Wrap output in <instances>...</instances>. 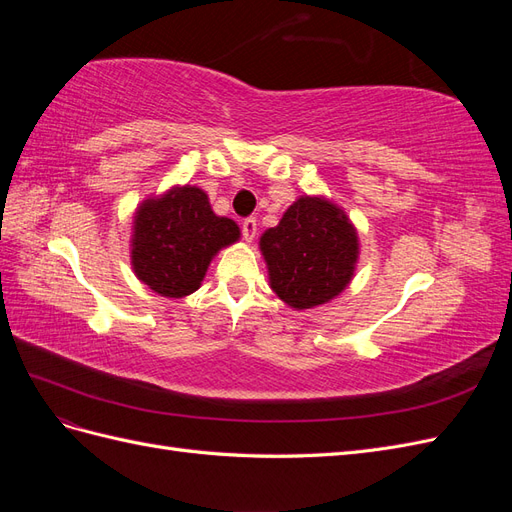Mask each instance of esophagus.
Here are the masks:
<instances>
[{"mask_svg": "<svg viewBox=\"0 0 512 512\" xmlns=\"http://www.w3.org/2000/svg\"><path fill=\"white\" fill-rule=\"evenodd\" d=\"M241 230H243L245 241H252V239L256 237V232H258V222H256V218H245V220L241 222Z\"/></svg>", "mask_w": 512, "mask_h": 512, "instance_id": "esophagus-1", "label": "esophagus"}]
</instances>
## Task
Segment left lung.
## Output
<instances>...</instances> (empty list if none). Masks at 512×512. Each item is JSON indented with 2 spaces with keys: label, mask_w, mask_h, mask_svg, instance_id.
Here are the masks:
<instances>
[{
  "label": "left lung",
  "mask_w": 512,
  "mask_h": 512,
  "mask_svg": "<svg viewBox=\"0 0 512 512\" xmlns=\"http://www.w3.org/2000/svg\"><path fill=\"white\" fill-rule=\"evenodd\" d=\"M271 288L284 303L309 309L342 292L359 256V239L342 209L324 198H299L260 237Z\"/></svg>",
  "instance_id": "obj_1"
}]
</instances>
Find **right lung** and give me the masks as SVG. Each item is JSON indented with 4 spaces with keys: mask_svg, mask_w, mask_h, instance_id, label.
<instances>
[{
    "mask_svg": "<svg viewBox=\"0 0 512 512\" xmlns=\"http://www.w3.org/2000/svg\"><path fill=\"white\" fill-rule=\"evenodd\" d=\"M239 239V226L211 211L198 188H175L138 209L132 267L138 280L162 297L192 294L215 252Z\"/></svg>",
    "mask_w": 512,
    "mask_h": 512,
    "instance_id": "obj_1",
    "label": "right lung"
}]
</instances>
